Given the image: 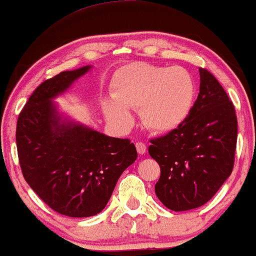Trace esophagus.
<instances>
[{"label": "esophagus", "mask_w": 256, "mask_h": 256, "mask_svg": "<svg viewBox=\"0 0 256 256\" xmlns=\"http://www.w3.org/2000/svg\"><path fill=\"white\" fill-rule=\"evenodd\" d=\"M136 148H137L138 154H140V155H143L146 152V146L142 142H137L136 143Z\"/></svg>", "instance_id": "34e87169"}]
</instances>
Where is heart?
Masks as SVG:
<instances>
[{
	"mask_svg": "<svg viewBox=\"0 0 256 256\" xmlns=\"http://www.w3.org/2000/svg\"><path fill=\"white\" fill-rule=\"evenodd\" d=\"M110 91L112 98L102 101V110L110 124L128 130L134 122L128 110H140L146 130L167 134L179 128L189 116L196 86L190 72L180 66L132 62L114 73Z\"/></svg>",
	"mask_w": 256,
	"mask_h": 256,
	"instance_id": "heart-1",
	"label": "heart"
}]
</instances>
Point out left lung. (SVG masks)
I'll list each match as a JSON object with an SVG mask.
<instances>
[{
  "label": "left lung",
  "instance_id": "left-lung-1",
  "mask_svg": "<svg viewBox=\"0 0 256 256\" xmlns=\"http://www.w3.org/2000/svg\"><path fill=\"white\" fill-rule=\"evenodd\" d=\"M198 71L200 94L189 116L166 136L152 140L149 146V154L161 170L155 194L174 212L207 204L234 168V107L212 73Z\"/></svg>",
  "mask_w": 256,
  "mask_h": 256
}]
</instances>
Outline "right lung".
I'll return each mask as SVG.
<instances>
[{
    "mask_svg": "<svg viewBox=\"0 0 256 256\" xmlns=\"http://www.w3.org/2000/svg\"><path fill=\"white\" fill-rule=\"evenodd\" d=\"M91 68L88 64L43 82L16 124L18 156L25 180L52 210L72 218L101 212L122 173L137 158L130 140L106 136L76 122L54 102Z\"/></svg>",
    "mask_w": 256,
    "mask_h": 256,
    "instance_id": "right-lung-1",
    "label": "right lung"
}]
</instances>
